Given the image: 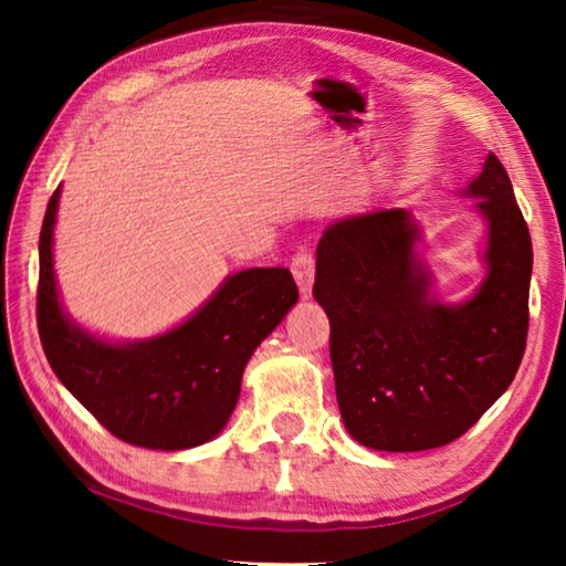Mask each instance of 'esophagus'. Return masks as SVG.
<instances>
[{
	"label": "esophagus",
	"mask_w": 566,
	"mask_h": 566,
	"mask_svg": "<svg viewBox=\"0 0 566 566\" xmlns=\"http://www.w3.org/2000/svg\"><path fill=\"white\" fill-rule=\"evenodd\" d=\"M292 274H294L296 286H300L302 296H310L312 294V286H314V256L310 252L294 254Z\"/></svg>",
	"instance_id": "34e87169"
}]
</instances>
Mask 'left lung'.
Returning a JSON list of instances; mask_svg holds the SVG:
<instances>
[{"label": "left lung", "instance_id": "obj_1", "mask_svg": "<svg viewBox=\"0 0 566 566\" xmlns=\"http://www.w3.org/2000/svg\"><path fill=\"white\" fill-rule=\"evenodd\" d=\"M467 197L486 222V274L467 302H439L407 209L324 229L314 300L329 317L344 427L379 452H421L462 437L520 369L530 327L532 237L510 175L486 155Z\"/></svg>", "mask_w": 566, "mask_h": 566}]
</instances>
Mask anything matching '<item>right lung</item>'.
I'll use <instances>...</instances> for the list:
<instances>
[{
  "mask_svg": "<svg viewBox=\"0 0 566 566\" xmlns=\"http://www.w3.org/2000/svg\"><path fill=\"white\" fill-rule=\"evenodd\" d=\"M62 187L40 234L36 327L62 385L122 442L161 452L214 439L237 407L249 357L300 300L290 270L229 274L187 322L137 342H109L70 319L54 276V222Z\"/></svg>",
  "mask_w": 566,
  "mask_h": 566,
  "instance_id": "1",
  "label": "right lung"
}]
</instances>
